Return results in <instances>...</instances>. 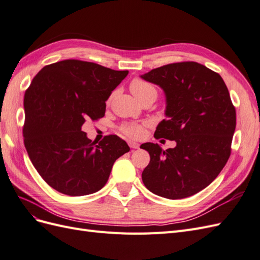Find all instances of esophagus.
Listing matches in <instances>:
<instances>
[{
    "instance_id": "34e87169",
    "label": "esophagus",
    "mask_w": 260,
    "mask_h": 260,
    "mask_svg": "<svg viewBox=\"0 0 260 260\" xmlns=\"http://www.w3.org/2000/svg\"><path fill=\"white\" fill-rule=\"evenodd\" d=\"M128 145L131 147V148H139V143H137V142H135V141H132V140H128Z\"/></svg>"
}]
</instances>
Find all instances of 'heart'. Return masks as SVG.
<instances>
[{
  "mask_svg": "<svg viewBox=\"0 0 260 260\" xmlns=\"http://www.w3.org/2000/svg\"><path fill=\"white\" fill-rule=\"evenodd\" d=\"M130 90L139 100L146 95H149V94L157 95L155 86L142 79L132 80L130 83ZM120 130L124 135H127L128 137L131 138H140L143 135V125L139 123H124L121 125Z\"/></svg>",
  "mask_w": 260,
  "mask_h": 260,
  "instance_id": "obj_1",
  "label": "heart"
}]
</instances>
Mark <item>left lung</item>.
<instances>
[{
  "instance_id": "left-lung-1",
  "label": "left lung",
  "mask_w": 260,
  "mask_h": 260,
  "mask_svg": "<svg viewBox=\"0 0 260 260\" xmlns=\"http://www.w3.org/2000/svg\"><path fill=\"white\" fill-rule=\"evenodd\" d=\"M166 95V117L154 138L176 141L166 151L144 143L151 160L144 185L165 199H185L208 186L225 166L237 125L229 91L219 74L195 61L174 62L141 76Z\"/></svg>"
}]
</instances>
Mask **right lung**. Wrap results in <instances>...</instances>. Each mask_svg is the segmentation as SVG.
Here are the masks:
<instances>
[{
    "label": "right lung",
    "instance_id": "obj_1",
    "mask_svg": "<svg viewBox=\"0 0 260 260\" xmlns=\"http://www.w3.org/2000/svg\"><path fill=\"white\" fill-rule=\"evenodd\" d=\"M128 73L66 59L43 67L32 79L23 98V143L54 190L70 196L98 192L116 159L130 151L119 137L92 142L81 129L88 119L104 117L105 102Z\"/></svg>",
    "mask_w": 260,
    "mask_h": 260
}]
</instances>
